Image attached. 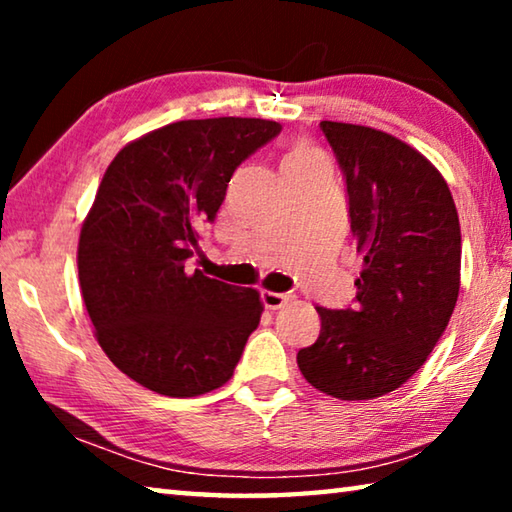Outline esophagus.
<instances>
[{"instance_id":"esophagus-1","label":"esophagus","mask_w":512,"mask_h":512,"mask_svg":"<svg viewBox=\"0 0 512 512\" xmlns=\"http://www.w3.org/2000/svg\"><path fill=\"white\" fill-rule=\"evenodd\" d=\"M262 302L266 309H282L289 302L287 293H275V291H262Z\"/></svg>"}]
</instances>
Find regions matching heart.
<instances>
[{
	"label": "heart",
	"mask_w": 512,
	"mask_h": 512,
	"mask_svg": "<svg viewBox=\"0 0 512 512\" xmlns=\"http://www.w3.org/2000/svg\"><path fill=\"white\" fill-rule=\"evenodd\" d=\"M323 162V158L311 149L307 142H296L289 146L287 155H284V162H282V169L284 171H291V169H302V167H309V164H318Z\"/></svg>",
	"instance_id": "obj_1"
}]
</instances>
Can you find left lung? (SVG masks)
I'll use <instances>...</instances> for the list:
<instances>
[{
  "instance_id": "obj_1",
  "label": "left lung",
  "mask_w": 512,
  "mask_h": 512,
  "mask_svg": "<svg viewBox=\"0 0 512 512\" xmlns=\"http://www.w3.org/2000/svg\"><path fill=\"white\" fill-rule=\"evenodd\" d=\"M320 128L348 185L363 271L354 307H316L320 334L298 368L336 400H375L420 370L452 318L461 225L445 178L413 146L370 126Z\"/></svg>"
}]
</instances>
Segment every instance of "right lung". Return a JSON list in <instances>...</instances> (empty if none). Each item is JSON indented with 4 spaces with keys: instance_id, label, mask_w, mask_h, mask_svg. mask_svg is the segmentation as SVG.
Returning <instances> with one entry per match:
<instances>
[{
    "instance_id": "1",
    "label": "right lung",
    "mask_w": 512,
    "mask_h": 512,
    "mask_svg": "<svg viewBox=\"0 0 512 512\" xmlns=\"http://www.w3.org/2000/svg\"><path fill=\"white\" fill-rule=\"evenodd\" d=\"M282 131L271 119L173 121L108 164L79 237L81 296L108 359L167 397L232 377L264 305L185 262L214 221L232 173Z\"/></svg>"
}]
</instances>
